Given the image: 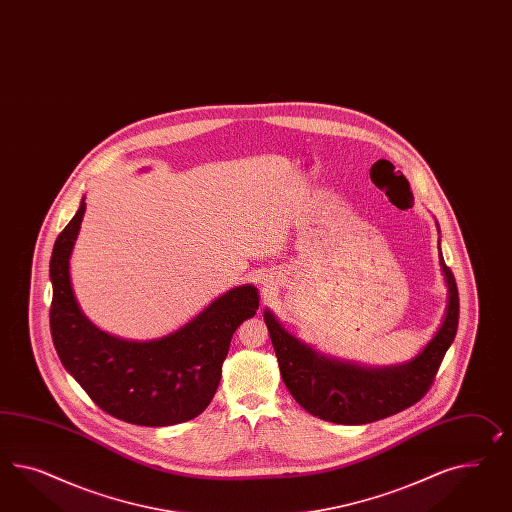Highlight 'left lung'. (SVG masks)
<instances>
[{
    "mask_svg": "<svg viewBox=\"0 0 512 512\" xmlns=\"http://www.w3.org/2000/svg\"><path fill=\"white\" fill-rule=\"evenodd\" d=\"M440 248V244H438ZM440 264L449 289L442 326L414 360L391 367H361L350 361L320 356L287 332L277 318L264 309L281 378L309 414L337 425H365L399 414L421 401L442 365L458 328V289L451 268Z\"/></svg>",
    "mask_w": 512,
    "mask_h": 512,
    "instance_id": "1",
    "label": "left lung"
}]
</instances>
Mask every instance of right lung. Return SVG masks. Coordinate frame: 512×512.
Wrapping results in <instances>:
<instances>
[{
  "instance_id": "obj_1",
  "label": "right lung",
  "mask_w": 512,
  "mask_h": 512,
  "mask_svg": "<svg viewBox=\"0 0 512 512\" xmlns=\"http://www.w3.org/2000/svg\"><path fill=\"white\" fill-rule=\"evenodd\" d=\"M83 214L85 199L57 236L50 259V330L59 360L98 408L121 421L169 427L194 419L220 386L231 337L257 313L259 292L253 285L235 287L162 339L113 337L83 315L70 283V255Z\"/></svg>"
}]
</instances>
